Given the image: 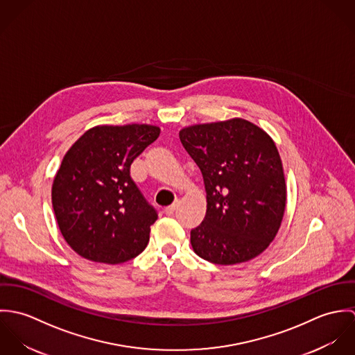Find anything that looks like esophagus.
I'll list each match as a JSON object with an SVG mask.
<instances>
[{"label": "esophagus", "instance_id": "obj_1", "mask_svg": "<svg viewBox=\"0 0 355 355\" xmlns=\"http://www.w3.org/2000/svg\"><path fill=\"white\" fill-rule=\"evenodd\" d=\"M178 206H179V201H176V202L172 203L171 206H166V207L164 209V213H165L166 216H172V214L176 211Z\"/></svg>", "mask_w": 355, "mask_h": 355}]
</instances>
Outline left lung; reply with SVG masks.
Returning <instances> with one entry per match:
<instances>
[{
    "label": "left lung",
    "mask_w": 355,
    "mask_h": 355,
    "mask_svg": "<svg viewBox=\"0 0 355 355\" xmlns=\"http://www.w3.org/2000/svg\"><path fill=\"white\" fill-rule=\"evenodd\" d=\"M180 142L202 172L206 214L191 230L197 255L218 265L246 262L275 239L287 201L273 139L245 119L180 130Z\"/></svg>",
    "instance_id": "obj_1"
}]
</instances>
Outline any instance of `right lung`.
Listing matches in <instances>:
<instances>
[{
    "mask_svg": "<svg viewBox=\"0 0 355 355\" xmlns=\"http://www.w3.org/2000/svg\"><path fill=\"white\" fill-rule=\"evenodd\" d=\"M158 135L159 127L150 124L97 125L65 153L53 180L51 203L75 253L114 265L145 250L157 211L130 168Z\"/></svg>",
    "mask_w": 355,
    "mask_h": 355,
    "instance_id": "add662e5",
    "label": "right lung"
}]
</instances>
